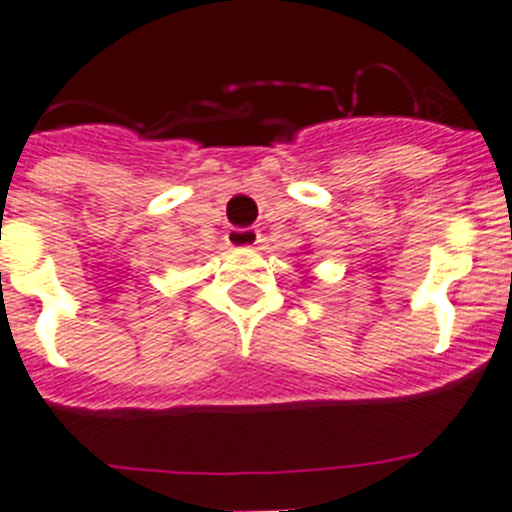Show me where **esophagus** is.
<instances>
[{
  "label": "esophagus",
  "instance_id": "obj_1",
  "mask_svg": "<svg viewBox=\"0 0 512 512\" xmlns=\"http://www.w3.org/2000/svg\"><path fill=\"white\" fill-rule=\"evenodd\" d=\"M225 241L233 248H253L264 241V235L256 228H230L228 235H225Z\"/></svg>",
  "mask_w": 512,
  "mask_h": 512
}]
</instances>
